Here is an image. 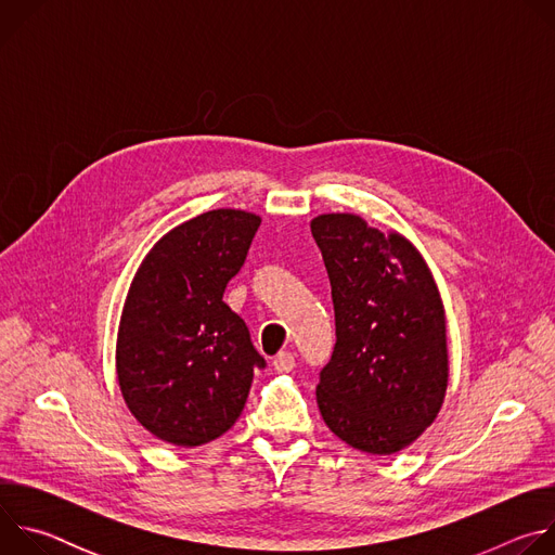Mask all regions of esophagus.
Returning a JSON list of instances; mask_svg holds the SVG:
<instances>
[{
  "label": "esophagus",
  "instance_id": "esophagus-1",
  "mask_svg": "<svg viewBox=\"0 0 555 555\" xmlns=\"http://www.w3.org/2000/svg\"><path fill=\"white\" fill-rule=\"evenodd\" d=\"M274 369L279 371V373H289L294 366H296V358H294V353L292 351H281L276 358H274Z\"/></svg>",
  "mask_w": 555,
  "mask_h": 555
}]
</instances>
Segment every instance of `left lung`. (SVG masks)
I'll use <instances>...</instances> for the list:
<instances>
[{"mask_svg": "<svg viewBox=\"0 0 555 555\" xmlns=\"http://www.w3.org/2000/svg\"><path fill=\"white\" fill-rule=\"evenodd\" d=\"M336 313V347L315 402L351 448L395 454L439 415L450 377L446 309L433 272L404 234L351 212L311 219Z\"/></svg>", "mask_w": 555, "mask_h": 555, "instance_id": "8db88e82", "label": "left lung"}]
</instances>
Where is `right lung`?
<instances>
[{"instance_id": "add662e5", "label": "right lung", "mask_w": 555, "mask_h": 555, "mask_svg": "<svg viewBox=\"0 0 555 555\" xmlns=\"http://www.w3.org/2000/svg\"><path fill=\"white\" fill-rule=\"evenodd\" d=\"M261 217L217 208L157 242L140 263L120 315L116 375L131 415L157 439L195 448L240 420L266 360L223 302Z\"/></svg>"}]
</instances>
